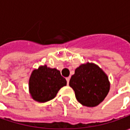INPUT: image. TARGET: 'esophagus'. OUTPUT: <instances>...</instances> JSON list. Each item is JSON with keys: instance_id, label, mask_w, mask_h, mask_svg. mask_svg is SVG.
I'll return each mask as SVG.
<instances>
[{"instance_id": "obj_1", "label": "esophagus", "mask_w": 130, "mask_h": 130, "mask_svg": "<svg viewBox=\"0 0 130 130\" xmlns=\"http://www.w3.org/2000/svg\"><path fill=\"white\" fill-rule=\"evenodd\" d=\"M70 76L66 78V80H67V83H68V85L69 84V82H70Z\"/></svg>"}]
</instances>
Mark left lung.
<instances>
[{"mask_svg": "<svg viewBox=\"0 0 130 130\" xmlns=\"http://www.w3.org/2000/svg\"><path fill=\"white\" fill-rule=\"evenodd\" d=\"M69 85L74 91L77 101L88 107L99 105L110 90L107 74L98 65L89 62L76 68Z\"/></svg>", "mask_w": 130, "mask_h": 130, "instance_id": "obj_1", "label": "left lung"}]
</instances>
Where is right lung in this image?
<instances>
[{
    "mask_svg": "<svg viewBox=\"0 0 130 130\" xmlns=\"http://www.w3.org/2000/svg\"><path fill=\"white\" fill-rule=\"evenodd\" d=\"M67 85L66 79L56 68L41 65L32 71L28 82L30 97L38 102H46L54 99L58 90Z\"/></svg>",
    "mask_w": 130,
    "mask_h": 130,
    "instance_id": "add662e5",
    "label": "right lung"
}]
</instances>
